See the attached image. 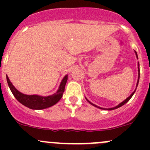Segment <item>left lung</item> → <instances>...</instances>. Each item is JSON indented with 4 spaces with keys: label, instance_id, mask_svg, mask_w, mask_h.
Masks as SVG:
<instances>
[{
    "label": "left lung",
    "instance_id": "1",
    "mask_svg": "<svg viewBox=\"0 0 150 150\" xmlns=\"http://www.w3.org/2000/svg\"><path fill=\"white\" fill-rule=\"evenodd\" d=\"M135 54H136V57H137V58L138 59V56H137V53L135 51ZM138 81H137V86H136V89L135 90H134V91L132 93H131V95H130L129 96H128V98H127V99H125V100L123 101V102H122L121 103H120L118 104V105H117L116 106V107H112V108H103V107H99V106H96V104H93V103H91V102H90V101H88V100L87 99H86V100L88 101V102H89V103H90L91 104V105H93V106H94V107H97V108H99V109H101V110H115V109H117V108H119V107H122V105H124V104H125V103H127V102H128V101L130 100V99H131V98L133 96V95L134 94V93H135V91H136V90H137V86H138V84H139V77H140V70H139V63L138 62Z\"/></svg>",
    "mask_w": 150,
    "mask_h": 150
}]
</instances>
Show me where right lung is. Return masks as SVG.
<instances>
[{"instance_id": "right-lung-1", "label": "right lung", "mask_w": 150, "mask_h": 150, "mask_svg": "<svg viewBox=\"0 0 150 150\" xmlns=\"http://www.w3.org/2000/svg\"><path fill=\"white\" fill-rule=\"evenodd\" d=\"M67 76L68 75H67L64 77L59 85L58 90L56 93L47 96H39V95L24 94V93L19 91L13 86L7 75L6 80L11 91L12 92L14 97L17 99L18 102H20L25 107L32 109V110H43V109L48 108V107L54 105L62 99L63 93L64 91L66 83L67 81Z\"/></svg>"}]
</instances>
